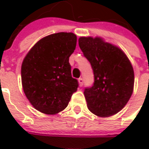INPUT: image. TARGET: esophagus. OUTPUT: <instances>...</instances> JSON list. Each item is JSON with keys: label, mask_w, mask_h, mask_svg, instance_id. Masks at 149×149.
I'll list each match as a JSON object with an SVG mask.
<instances>
[{"label": "esophagus", "mask_w": 149, "mask_h": 149, "mask_svg": "<svg viewBox=\"0 0 149 149\" xmlns=\"http://www.w3.org/2000/svg\"><path fill=\"white\" fill-rule=\"evenodd\" d=\"M79 86H83L84 79L82 78H79Z\"/></svg>", "instance_id": "1"}]
</instances>
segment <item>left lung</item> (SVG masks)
<instances>
[{"label": "left lung", "mask_w": 149, "mask_h": 149, "mask_svg": "<svg viewBox=\"0 0 149 149\" xmlns=\"http://www.w3.org/2000/svg\"><path fill=\"white\" fill-rule=\"evenodd\" d=\"M79 45L94 74L92 86L84 91L89 109L100 117L117 113L133 93L134 74L130 61L121 49L100 38L80 37Z\"/></svg>", "instance_id": "1"}]
</instances>
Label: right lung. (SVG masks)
I'll use <instances>...</instances> for the list:
<instances>
[{"mask_svg":"<svg viewBox=\"0 0 149 149\" xmlns=\"http://www.w3.org/2000/svg\"><path fill=\"white\" fill-rule=\"evenodd\" d=\"M73 33L49 35L36 44L21 65V81L27 99L37 110L55 114L65 109L79 82L72 77L70 56L76 47Z\"/></svg>","mask_w":149,"mask_h":149,"instance_id":"right-lung-1","label":"right lung"}]
</instances>
